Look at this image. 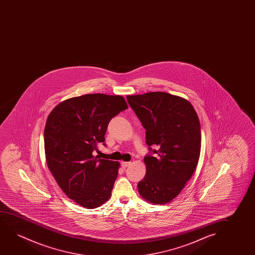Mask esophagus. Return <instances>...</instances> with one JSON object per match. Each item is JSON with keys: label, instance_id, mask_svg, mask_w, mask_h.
<instances>
[{"label": "esophagus", "instance_id": "obj_1", "mask_svg": "<svg viewBox=\"0 0 255 255\" xmlns=\"http://www.w3.org/2000/svg\"><path fill=\"white\" fill-rule=\"evenodd\" d=\"M129 164H130L129 162H122V163H121V165H122L123 168H126L129 166Z\"/></svg>", "mask_w": 255, "mask_h": 255}]
</instances>
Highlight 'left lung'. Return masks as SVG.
I'll return each instance as SVG.
<instances>
[{
	"mask_svg": "<svg viewBox=\"0 0 255 255\" xmlns=\"http://www.w3.org/2000/svg\"><path fill=\"white\" fill-rule=\"evenodd\" d=\"M126 98L146 129V174L137 184L138 192L149 202L165 204L179 194L197 167L201 147L199 118L187 100L165 92Z\"/></svg>",
	"mask_w": 255,
	"mask_h": 255,
	"instance_id": "8db88e82",
	"label": "left lung"
}]
</instances>
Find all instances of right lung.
I'll return each mask as SVG.
<instances>
[{
    "instance_id": "right-lung-1",
    "label": "right lung",
    "mask_w": 255,
    "mask_h": 255,
    "mask_svg": "<svg viewBox=\"0 0 255 255\" xmlns=\"http://www.w3.org/2000/svg\"><path fill=\"white\" fill-rule=\"evenodd\" d=\"M128 109L121 96L88 94L60 103L44 129L46 160L70 199L88 209L108 200L119 174V162L94 156L105 143L109 122Z\"/></svg>"
}]
</instances>
